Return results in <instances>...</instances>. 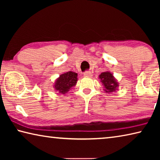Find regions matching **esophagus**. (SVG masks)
Returning a JSON list of instances; mask_svg holds the SVG:
<instances>
[{
  "mask_svg": "<svg viewBox=\"0 0 160 160\" xmlns=\"http://www.w3.org/2000/svg\"><path fill=\"white\" fill-rule=\"evenodd\" d=\"M83 75H84V76L86 77V78H90V77L92 76V74L91 71H89V70H87V71L84 72Z\"/></svg>",
  "mask_w": 160,
  "mask_h": 160,
  "instance_id": "obj_1",
  "label": "esophagus"
}]
</instances>
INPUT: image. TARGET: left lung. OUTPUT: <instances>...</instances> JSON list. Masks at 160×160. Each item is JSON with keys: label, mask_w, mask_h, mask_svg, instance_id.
I'll return each instance as SVG.
<instances>
[{"label": "left lung", "mask_w": 160, "mask_h": 160, "mask_svg": "<svg viewBox=\"0 0 160 160\" xmlns=\"http://www.w3.org/2000/svg\"><path fill=\"white\" fill-rule=\"evenodd\" d=\"M102 82L104 84L105 90L107 92H112L116 91L118 87V83L113 78V75L109 72H104L99 75Z\"/></svg>", "instance_id": "obj_1"}]
</instances>
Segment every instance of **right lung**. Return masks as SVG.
Listing matches in <instances>:
<instances>
[{"instance_id":"obj_1","label":"right lung","mask_w":160,"mask_h":160,"mask_svg":"<svg viewBox=\"0 0 160 160\" xmlns=\"http://www.w3.org/2000/svg\"><path fill=\"white\" fill-rule=\"evenodd\" d=\"M78 74L72 71L67 72L60 75L55 82V89L59 92L65 94L68 92L72 86L75 85L78 80Z\"/></svg>"}]
</instances>
